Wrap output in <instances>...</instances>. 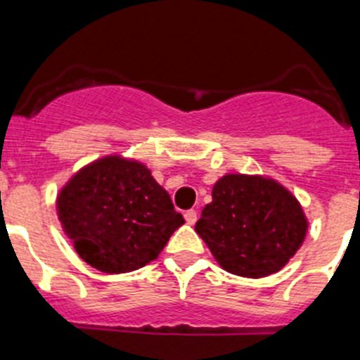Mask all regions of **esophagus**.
<instances>
[{
  "instance_id": "34e87169",
  "label": "esophagus",
  "mask_w": 360,
  "mask_h": 360,
  "mask_svg": "<svg viewBox=\"0 0 360 360\" xmlns=\"http://www.w3.org/2000/svg\"><path fill=\"white\" fill-rule=\"evenodd\" d=\"M184 219H186V223L188 224H195V221H198V212L186 210L184 212Z\"/></svg>"
}]
</instances>
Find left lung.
<instances>
[{
    "mask_svg": "<svg viewBox=\"0 0 360 360\" xmlns=\"http://www.w3.org/2000/svg\"><path fill=\"white\" fill-rule=\"evenodd\" d=\"M306 230L301 205L288 190L240 174L215 183L212 202L195 223L215 261L230 274L252 279L279 271L302 245Z\"/></svg>",
    "mask_w": 360,
    "mask_h": 360,
    "instance_id": "1",
    "label": "left lung"
}]
</instances>
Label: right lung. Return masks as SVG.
Returning a JSON list of instances; mask_svg holds the SVG:
<instances>
[{"label":"right lung","instance_id":"obj_1","mask_svg":"<svg viewBox=\"0 0 360 360\" xmlns=\"http://www.w3.org/2000/svg\"><path fill=\"white\" fill-rule=\"evenodd\" d=\"M58 215L79 257L105 274L154 261L184 223L148 168L117 155L77 172L59 193Z\"/></svg>","mask_w":360,"mask_h":360}]
</instances>
